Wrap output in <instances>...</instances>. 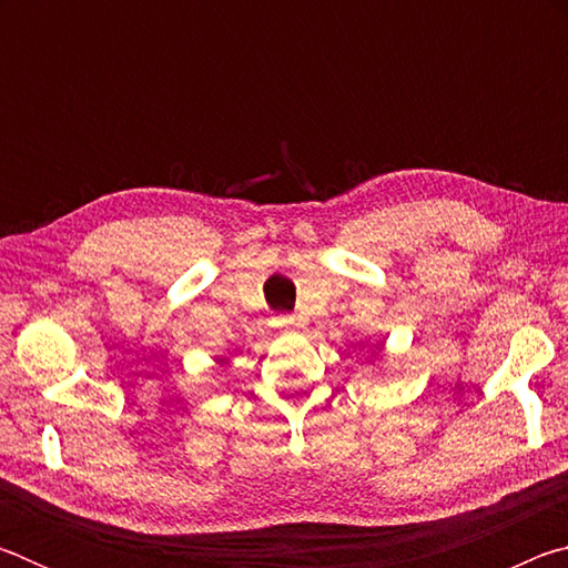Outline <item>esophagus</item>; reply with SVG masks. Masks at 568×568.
Masks as SVG:
<instances>
[{"instance_id":"34e87169","label":"esophagus","mask_w":568,"mask_h":568,"mask_svg":"<svg viewBox=\"0 0 568 568\" xmlns=\"http://www.w3.org/2000/svg\"><path fill=\"white\" fill-rule=\"evenodd\" d=\"M277 325H281V328H295V318L293 315H281V318H277Z\"/></svg>"}]
</instances>
